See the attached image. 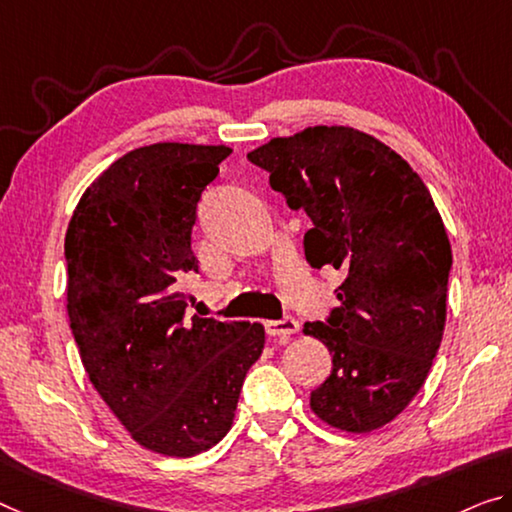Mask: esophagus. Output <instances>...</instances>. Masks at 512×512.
Segmentation results:
<instances>
[{"label": "esophagus", "instance_id": "esophagus-1", "mask_svg": "<svg viewBox=\"0 0 512 512\" xmlns=\"http://www.w3.org/2000/svg\"><path fill=\"white\" fill-rule=\"evenodd\" d=\"M265 329L270 336H279V338H286L290 334H297L300 332V322L295 318H281V320H267L265 322Z\"/></svg>", "mask_w": 512, "mask_h": 512}]
</instances>
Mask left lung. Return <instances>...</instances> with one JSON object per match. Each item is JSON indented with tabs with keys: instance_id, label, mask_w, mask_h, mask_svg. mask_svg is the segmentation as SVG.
<instances>
[{
	"instance_id": "8db88e82",
	"label": "left lung",
	"mask_w": 512,
	"mask_h": 512,
	"mask_svg": "<svg viewBox=\"0 0 512 512\" xmlns=\"http://www.w3.org/2000/svg\"><path fill=\"white\" fill-rule=\"evenodd\" d=\"M249 160L313 229V267L345 272L341 306L306 322L332 355V373L311 391V410L336 430L387 426L426 382L446 325L451 242L419 174L396 151L350 125H313L274 137Z\"/></svg>"
}]
</instances>
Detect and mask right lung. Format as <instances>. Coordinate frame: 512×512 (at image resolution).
Instances as JSON below:
<instances>
[{
    "mask_svg": "<svg viewBox=\"0 0 512 512\" xmlns=\"http://www.w3.org/2000/svg\"><path fill=\"white\" fill-rule=\"evenodd\" d=\"M229 155L224 144L135 148L86 187L66 231V309L84 371L130 437L169 458L231 430L265 345L261 322L185 313L196 203Z\"/></svg>",
    "mask_w": 512,
    "mask_h": 512,
    "instance_id": "obj_1",
    "label": "right lung"
}]
</instances>
